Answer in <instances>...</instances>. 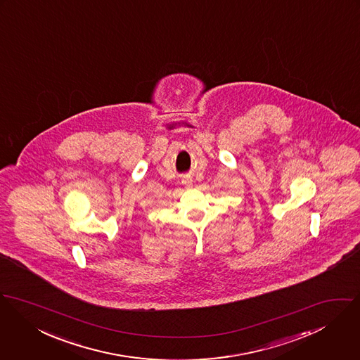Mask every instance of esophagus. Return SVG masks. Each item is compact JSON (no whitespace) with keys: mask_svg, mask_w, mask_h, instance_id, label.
<instances>
[{"mask_svg":"<svg viewBox=\"0 0 360 360\" xmlns=\"http://www.w3.org/2000/svg\"><path fill=\"white\" fill-rule=\"evenodd\" d=\"M184 184H185L186 186H191V185H192V179H189V178H185V179H184Z\"/></svg>","mask_w":360,"mask_h":360,"instance_id":"34e87169","label":"esophagus"}]
</instances>
